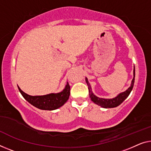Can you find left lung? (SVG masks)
<instances>
[{"label": "left lung", "mask_w": 151, "mask_h": 151, "mask_svg": "<svg viewBox=\"0 0 151 151\" xmlns=\"http://www.w3.org/2000/svg\"><path fill=\"white\" fill-rule=\"evenodd\" d=\"M134 78H135V68L134 69V78L132 79L131 86L128 88L125 91L121 93L119 95L116 96V98H112V99H104V98H100L96 96L94 94L92 93L91 86H90L89 83L87 81V78H86V83L87 85H88V89H89V97L91 98V101L95 103V104H98L100 106L103 108H106V109H109V108H114L118 106L119 105H120L123 101H124L126 98L128 97V96L129 95L130 92L133 89L134 84Z\"/></svg>", "instance_id": "left-lung-1"}]
</instances>
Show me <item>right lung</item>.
Here are the masks:
<instances>
[{"label": "right lung", "mask_w": 151, "mask_h": 151, "mask_svg": "<svg viewBox=\"0 0 151 151\" xmlns=\"http://www.w3.org/2000/svg\"><path fill=\"white\" fill-rule=\"evenodd\" d=\"M18 89L22 96L29 103L38 109L47 111H52L61 107L68 100L70 93V87L68 83H67L65 89L60 93H50L45 96H32L24 93L19 87Z\"/></svg>", "instance_id": "1"}]
</instances>
